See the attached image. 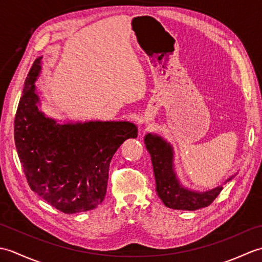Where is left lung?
Masks as SVG:
<instances>
[{
	"instance_id": "left-lung-1",
	"label": "left lung",
	"mask_w": 262,
	"mask_h": 262,
	"mask_svg": "<svg viewBox=\"0 0 262 262\" xmlns=\"http://www.w3.org/2000/svg\"><path fill=\"white\" fill-rule=\"evenodd\" d=\"M144 142L148 153L151 154L158 194L166 207L180 210H196L207 207L219 196L223 189L222 186L206 192H193L182 188L176 179L172 168L173 157L169 144L161 137L152 134H147Z\"/></svg>"
}]
</instances>
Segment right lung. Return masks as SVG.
<instances>
[{
	"instance_id": "1",
	"label": "right lung",
	"mask_w": 262,
	"mask_h": 262,
	"mask_svg": "<svg viewBox=\"0 0 262 262\" xmlns=\"http://www.w3.org/2000/svg\"><path fill=\"white\" fill-rule=\"evenodd\" d=\"M40 59L25 81L14 119V142L28 185L65 214L98 207L103 202L109 164L122 142L137 137L128 121L62 122L40 109L35 82Z\"/></svg>"
}]
</instances>
